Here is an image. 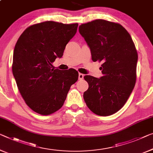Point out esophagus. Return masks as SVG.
<instances>
[{"label": "esophagus", "instance_id": "34e87169", "mask_svg": "<svg viewBox=\"0 0 153 153\" xmlns=\"http://www.w3.org/2000/svg\"><path fill=\"white\" fill-rule=\"evenodd\" d=\"M84 74H79V76H78V78L79 79H82L84 78Z\"/></svg>", "mask_w": 153, "mask_h": 153}]
</instances>
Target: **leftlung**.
Here are the masks:
<instances>
[{"mask_svg":"<svg viewBox=\"0 0 153 153\" xmlns=\"http://www.w3.org/2000/svg\"><path fill=\"white\" fill-rule=\"evenodd\" d=\"M79 32L90 48L93 62H102L103 74L85 76L88 90L83 97L88 108L100 116L120 110L135 87L137 52L131 36L121 25L105 20L82 24Z\"/></svg>","mask_w":153,"mask_h":153,"instance_id":"1","label":"left lung"}]
</instances>
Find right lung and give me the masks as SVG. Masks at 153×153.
Here are the masks:
<instances>
[{"label": "right lung", "instance_id": "1", "mask_svg": "<svg viewBox=\"0 0 153 153\" xmlns=\"http://www.w3.org/2000/svg\"><path fill=\"white\" fill-rule=\"evenodd\" d=\"M78 24L46 21L23 31L13 50L12 73L27 105L48 115L62 106L71 86L78 79L74 69H54L57 58L77 32Z\"/></svg>", "mask_w": 153, "mask_h": 153}]
</instances>
